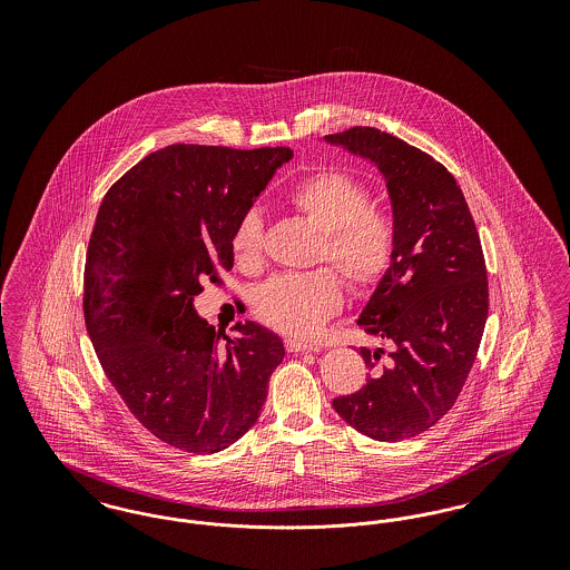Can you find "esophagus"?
Segmentation results:
<instances>
[{
    "label": "esophagus",
    "instance_id": "obj_1",
    "mask_svg": "<svg viewBox=\"0 0 570 570\" xmlns=\"http://www.w3.org/2000/svg\"><path fill=\"white\" fill-rule=\"evenodd\" d=\"M284 344H286V351H288V353H316V351H318V346H314V344H305V342L291 340V337H288Z\"/></svg>",
    "mask_w": 570,
    "mask_h": 570
}]
</instances>
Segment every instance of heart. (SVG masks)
Masks as SVG:
<instances>
[{
    "instance_id": "obj_1",
    "label": "heart",
    "mask_w": 570,
    "mask_h": 570,
    "mask_svg": "<svg viewBox=\"0 0 570 570\" xmlns=\"http://www.w3.org/2000/svg\"><path fill=\"white\" fill-rule=\"evenodd\" d=\"M370 200V186L342 168L305 175L286 191V203L321 230L316 261L333 263L354 293H367L379 284L397 245L395 219ZM263 245V217L247 209L233 233L237 265L245 272L258 269ZM342 305L344 284L325 267L273 275L254 297L256 316L291 340H314Z\"/></svg>"
}]
</instances>
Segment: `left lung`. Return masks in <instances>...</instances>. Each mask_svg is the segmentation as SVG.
Instances as JSON below:
<instances>
[{"mask_svg": "<svg viewBox=\"0 0 570 570\" xmlns=\"http://www.w3.org/2000/svg\"><path fill=\"white\" fill-rule=\"evenodd\" d=\"M325 140L379 166L397 226L393 263L356 321L391 351L361 348L372 374L333 407L363 435L406 440L453 407L479 353L489 309L483 247L455 177L430 154L363 126Z\"/></svg>", "mask_w": 570, "mask_h": 570, "instance_id": "obj_1", "label": "left lung"}]
</instances>
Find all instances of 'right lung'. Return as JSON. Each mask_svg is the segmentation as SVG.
Returning <instances> with one entry per match:
<instances>
[{"label":"right lung","instance_id":"right-lung-1","mask_svg":"<svg viewBox=\"0 0 570 570\" xmlns=\"http://www.w3.org/2000/svg\"><path fill=\"white\" fill-rule=\"evenodd\" d=\"M293 158L288 147L168 145L107 191L87 247L82 312L126 406L166 444L212 455L258 421L284 358L282 340L247 321L224 335L198 318L200 282L233 269L239 217Z\"/></svg>","mask_w":570,"mask_h":570}]
</instances>
